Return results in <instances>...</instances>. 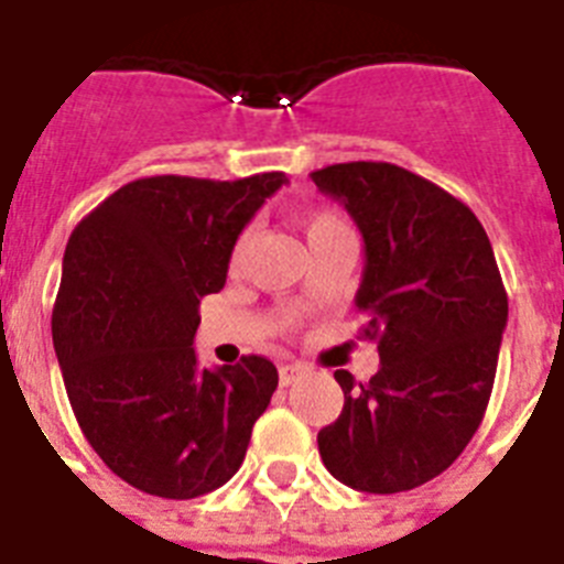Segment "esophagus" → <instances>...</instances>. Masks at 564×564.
Listing matches in <instances>:
<instances>
[{
  "mask_svg": "<svg viewBox=\"0 0 564 564\" xmlns=\"http://www.w3.org/2000/svg\"><path fill=\"white\" fill-rule=\"evenodd\" d=\"M300 376H303V367H300V364H282V367H279V381L285 387L294 384Z\"/></svg>",
  "mask_w": 564,
  "mask_h": 564,
  "instance_id": "34e87169",
  "label": "esophagus"
}]
</instances>
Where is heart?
<instances>
[{
    "instance_id": "1",
    "label": "heart",
    "mask_w": 564,
    "mask_h": 564,
    "mask_svg": "<svg viewBox=\"0 0 564 564\" xmlns=\"http://www.w3.org/2000/svg\"><path fill=\"white\" fill-rule=\"evenodd\" d=\"M303 232L305 238H308V245H314V241H319V238L337 236V232H349V227H346V220L340 218L337 212L317 209L303 218ZM247 250H250V232H241V236L236 238L232 250H229V268L232 270L241 268L247 259Z\"/></svg>"
}]
</instances>
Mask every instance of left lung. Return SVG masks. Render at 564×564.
<instances>
[{
	"mask_svg": "<svg viewBox=\"0 0 564 564\" xmlns=\"http://www.w3.org/2000/svg\"><path fill=\"white\" fill-rule=\"evenodd\" d=\"M358 224L367 264L355 303L381 369L344 387L340 416L317 434L340 484L408 492L452 466L492 395L507 291L484 224L463 200L393 162L311 171Z\"/></svg>",
	"mask_w": 564,
	"mask_h": 564,
	"instance_id": "left-lung-1",
	"label": "left lung"
}]
</instances>
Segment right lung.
Returning a JSON list of instances; mask_svg holds the SVG:
<instances>
[{
  "instance_id": "obj_1",
  "label": "right lung",
  "mask_w": 564,
  "mask_h": 564,
  "mask_svg": "<svg viewBox=\"0 0 564 564\" xmlns=\"http://www.w3.org/2000/svg\"><path fill=\"white\" fill-rule=\"evenodd\" d=\"M282 171L245 180H133L72 229L52 340L80 431L133 489L188 501L245 463L276 367L245 355L197 367L200 300L227 282L229 250Z\"/></svg>"
}]
</instances>
